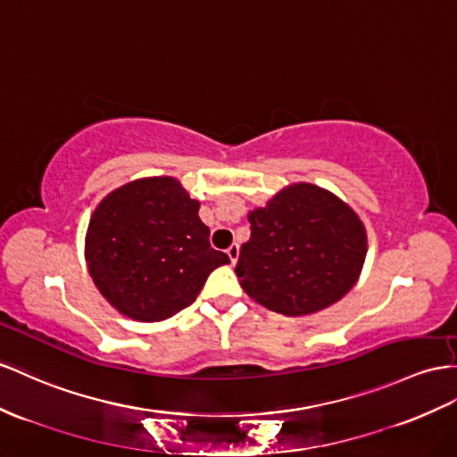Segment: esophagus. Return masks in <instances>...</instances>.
Here are the masks:
<instances>
[{
  "label": "esophagus",
  "instance_id": "34e87169",
  "mask_svg": "<svg viewBox=\"0 0 457 457\" xmlns=\"http://www.w3.org/2000/svg\"><path fill=\"white\" fill-rule=\"evenodd\" d=\"M228 256H229L231 264H236V262H237V259H239V245H237V243H233L231 247L228 249Z\"/></svg>",
  "mask_w": 457,
  "mask_h": 457
}]
</instances>
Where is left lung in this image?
<instances>
[{
    "mask_svg": "<svg viewBox=\"0 0 457 457\" xmlns=\"http://www.w3.org/2000/svg\"><path fill=\"white\" fill-rule=\"evenodd\" d=\"M251 239L236 272L259 305L286 317L319 312L355 286L367 254L359 216L311 183L279 191L249 212Z\"/></svg>",
    "mask_w": 457,
    "mask_h": 457,
    "instance_id": "left-lung-1",
    "label": "left lung"
}]
</instances>
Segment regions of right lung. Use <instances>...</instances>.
<instances>
[{"label": "right lung", "mask_w": 457, "mask_h": 457, "mask_svg": "<svg viewBox=\"0 0 457 457\" xmlns=\"http://www.w3.org/2000/svg\"><path fill=\"white\" fill-rule=\"evenodd\" d=\"M208 236L198 201L178 179H138L110 193L92 214L88 272L125 317L166 320L195 303L214 268L229 262Z\"/></svg>", "instance_id": "add662e5"}]
</instances>
